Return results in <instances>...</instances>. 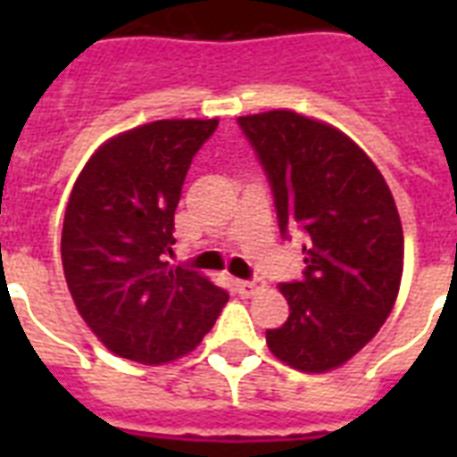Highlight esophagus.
<instances>
[{
	"mask_svg": "<svg viewBox=\"0 0 457 457\" xmlns=\"http://www.w3.org/2000/svg\"><path fill=\"white\" fill-rule=\"evenodd\" d=\"M235 287H237V292L242 294V296H253V294H258L261 289H263L265 282H263V279H256V278H253V279H237Z\"/></svg>",
	"mask_w": 457,
	"mask_h": 457,
	"instance_id": "obj_1",
	"label": "esophagus"
}]
</instances>
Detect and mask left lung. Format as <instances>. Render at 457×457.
<instances>
[{"instance_id":"8db88e82","label":"left lung","mask_w":457,"mask_h":457,"mask_svg":"<svg viewBox=\"0 0 457 457\" xmlns=\"http://www.w3.org/2000/svg\"><path fill=\"white\" fill-rule=\"evenodd\" d=\"M270 182L279 232L305 235L303 278L279 285L289 318L265 339L301 372L344 365L389 318L403 228L382 172L337 128L294 111L239 120Z\"/></svg>"}]
</instances>
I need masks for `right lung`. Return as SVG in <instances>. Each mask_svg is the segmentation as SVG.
<instances>
[{
  "label": "right lung",
  "mask_w": 457,
  "mask_h": 457,
  "mask_svg": "<svg viewBox=\"0 0 457 457\" xmlns=\"http://www.w3.org/2000/svg\"><path fill=\"white\" fill-rule=\"evenodd\" d=\"M213 120H156L99 146L68 199L61 261L89 329L120 358L163 365L199 346L229 294L170 268L175 208Z\"/></svg>",
  "instance_id": "obj_1"
}]
</instances>
